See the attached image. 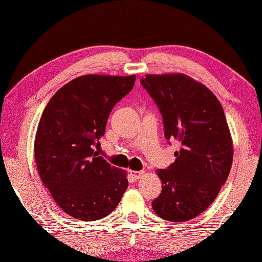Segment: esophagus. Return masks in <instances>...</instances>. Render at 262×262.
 Wrapping results in <instances>:
<instances>
[{
    "instance_id": "esophagus-1",
    "label": "esophagus",
    "mask_w": 262,
    "mask_h": 262,
    "mask_svg": "<svg viewBox=\"0 0 262 262\" xmlns=\"http://www.w3.org/2000/svg\"><path fill=\"white\" fill-rule=\"evenodd\" d=\"M143 174H144V171H130V176L133 177V179L134 180L141 179Z\"/></svg>"
}]
</instances>
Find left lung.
Instances as JSON below:
<instances>
[{
	"mask_svg": "<svg viewBox=\"0 0 262 262\" xmlns=\"http://www.w3.org/2000/svg\"><path fill=\"white\" fill-rule=\"evenodd\" d=\"M141 84L162 115L165 138L180 144L174 162L158 170L162 191L152 207L165 221L192 220L216 199L232 166L223 107L213 92L183 74L146 75Z\"/></svg>",
	"mask_w": 262,
	"mask_h": 262,
	"instance_id": "8db88e82",
	"label": "left lung"
}]
</instances>
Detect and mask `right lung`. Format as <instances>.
<instances>
[{"instance_id": "1", "label": "right lung", "mask_w": 262, "mask_h": 262, "mask_svg": "<svg viewBox=\"0 0 262 262\" xmlns=\"http://www.w3.org/2000/svg\"><path fill=\"white\" fill-rule=\"evenodd\" d=\"M135 80V75L79 76L54 94L41 115L35 140L39 176L56 204L74 219L105 217L126 191V172L93 148L104 135L111 110Z\"/></svg>"}]
</instances>
